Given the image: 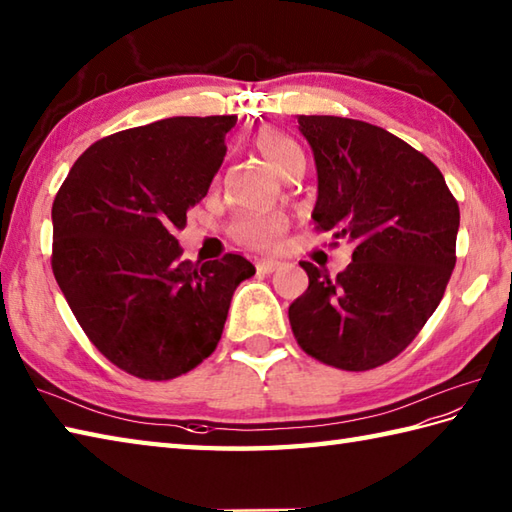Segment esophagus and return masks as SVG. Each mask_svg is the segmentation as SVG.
<instances>
[{
  "label": "esophagus",
  "mask_w": 512,
  "mask_h": 512,
  "mask_svg": "<svg viewBox=\"0 0 512 512\" xmlns=\"http://www.w3.org/2000/svg\"><path fill=\"white\" fill-rule=\"evenodd\" d=\"M256 267H258L260 274H271V271L283 267V263H280V260H274V258H263V260H258Z\"/></svg>",
  "instance_id": "obj_1"
}]
</instances>
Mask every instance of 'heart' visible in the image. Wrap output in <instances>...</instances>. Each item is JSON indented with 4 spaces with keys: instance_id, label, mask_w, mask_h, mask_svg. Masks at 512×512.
<instances>
[{
    "instance_id": "b5f03b06",
    "label": "heart",
    "mask_w": 512,
    "mask_h": 512,
    "mask_svg": "<svg viewBox=\"0 0 512 512\" xmlns=\"http://www.w3.org/2000/svg\"><path fill=\"white\" fill-rule=\"evenodd\" d=\"M256 150L263 154V159L274 168L276 172L283 170V165L296 156H302L298 145L285 137L283 132L263 128L256 132L254 137ZM287 227V218L280 212H252L238 216L232 225V234L238 241L256 247V249H269L278 243Z\"/></svg>"
}]
</instances>
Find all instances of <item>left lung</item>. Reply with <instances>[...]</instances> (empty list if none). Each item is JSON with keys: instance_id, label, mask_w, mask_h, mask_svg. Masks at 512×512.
Here are the masks:
<instances>
[{"instance_id": "1", "label": "left lung", "mask_w": 512, "mask_h": 512, "mask_svg": "<svg viewBox=\"0 0 512 512\" xmlns=\"http://www.w3.org/2000/svg\"><path fill=\"white\" fill-rule=\"evenodd\" d=\"M314 152L320 232L353 243L336 278L302 260L309 287L289 305L311 358L344 371L393 360L433 316L455 267L460 207L422 152L378 125L298 117Z\"/></svg>"}]
</instances>
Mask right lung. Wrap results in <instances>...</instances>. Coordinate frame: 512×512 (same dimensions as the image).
Here are the masks:
<instances>
[{
	"instance_id": "add662e5",
	"label": "right lung",
	"mask_w": 512,
	"mask_h": 512,
	"mask_svg": "<svg viewBox=\"0 0 512 512\" xmlns=\"http://www.w3.org/2000/svg\"><path fill=\"white\" fill-rule=\"evenodd\" d=\"M236 117H172L92 143L52 203V274L90 342L125 373L172 380L212 356L241 254L181 260L176 229L221 168Z\"/></svg>"
}]
</instances>
